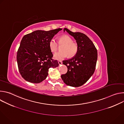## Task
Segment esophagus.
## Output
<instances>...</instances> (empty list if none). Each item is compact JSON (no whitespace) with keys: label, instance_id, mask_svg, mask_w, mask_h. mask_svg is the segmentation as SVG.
<instances>
[{"label":"esophagus","instance_id":"esophagus-1","mask_svg":"<svg viewBox=\"0 0 124 124\" xmlns=\"http://www.w3.org/2000/svg\"><path fill=\"white\" fill-rule=\"evenodd\" d=\"M58 64H59V65H61L62 64V61H58Z\"/></svg>","mask_w":124,"mask_h":124}]
</instances>
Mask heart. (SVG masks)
<instances>
[{
  "label": "heart",
  "instance_id": "obj_1",
  "mask_svg": "<svg viewBox=\"0 0 124 124\" xmlns=\"http://www.w3.org/2000/svg\"><path fill=\"white\" fill-rule=\"evenodd\" d=\"M58 45L62 46L60 48L61 51L54 54V58L57 60L63 59L67 55L69 57H73L77 54L79 49L78 44L73 42L72 38L68 35L61 36L59 38L58 43L54 38H52L49 42V48L52 52H56L58 50Z\"/></svg>",
  "mask_w": 124,
  "mask_h": 124
}]
</instances>
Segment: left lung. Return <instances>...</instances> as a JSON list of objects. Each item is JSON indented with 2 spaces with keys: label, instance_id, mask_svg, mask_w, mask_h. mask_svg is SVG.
<instances>
[{
  "label": "left lung",
  "instance_id": "left-lung-1",
  "mask_svg": "<svg viewBox=\"0 0 124 124\" xmlns=\"http://www.w3.org/2000/svg\"><path fill=\"white\" fill-rule=\"evenodd\" d=\"M76 39L79 46L77 54L72 59L63 61L68 68L67 73L61 75L64 82L68 86L79 87L86 82L94 74L98 53L92 41L81 32H73L64 29Z\"/></svg>",
  "mask_w": 124,
  "mask_h": 124
}]
</instances>
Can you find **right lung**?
Wrapping results in <instances>:
<instances>
[{"label": "right lung", "instance_id": "1", "mask_svg": "<svg viewBox=\"0 0 124 124\" xmlns=\"http://www.w3.org/2000/svg\"><path fill=\"white\" fill-rule=\"evenodd\" d=\"M61 30H36L23 37L17 51L16 61L20 73L25 80L40 83L46 78L50 68L58 66L57 60L52 58L49 42Z\"/></svg>", "mask_w": 124, "mask_h": 124}]
</instances>
